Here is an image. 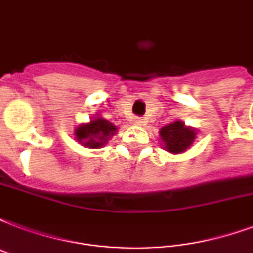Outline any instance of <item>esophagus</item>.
Instances as JSON below:
<instances>
[{"mask_svg":"<svg viewBox=\"0 0 253 253\" xmlns=\"http://www.w3.org/2000/svg\"><path fill=\"white\" fill-rule=\"evenodd\" d=\"M133 124L134 125H142L144 124V119H142V117H134Z\"/></svg>","mask_w":253,"mask_h":253,"instance_id":"obj_1","label":"esophagus"}]
</instances>
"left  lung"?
I'll return each mask as SVG.
<instances>
[{"label": "left lung", "instance_id": "1", "mask_svg": "<svg viewBox=\"0 0 253 253\" xmlns=\"http://www.w3.org/2000/svg\"><path fill=\"white\" fill-rule=\"evenodd\" d=\"M160 137L167 151L170 153H183L193 144L196 132L177 120L160 129Z\"/></svg>", "mask_w": 253, "mask_h": 253}]
</instances>
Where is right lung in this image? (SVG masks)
Listing matches in <instances>:
<instances>
[{
  "mask_svg": "<svg viewBox=\"0 0 253 253\" xmlns=\"http://www.w3.org/2000/svg\"><path fill=\"white\" fill-rule=\"evenodd\" d=\"M117 132L115 125L102 117H94L86 124H80L75 129V138L90 149H97L105 145L108 140Z\"/></svg>",
  "mask_w": 253,
  "mask_h": 253,
  "instance_id": "right-lung-1",
  "label": "right lung"
}]
</instances>
